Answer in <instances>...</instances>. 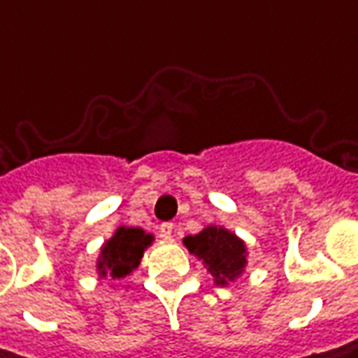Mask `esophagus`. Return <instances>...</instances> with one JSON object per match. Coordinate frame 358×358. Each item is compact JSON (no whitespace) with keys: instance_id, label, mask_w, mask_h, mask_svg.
<instances>
[{"instance_id":"1","label":"esophagus","mask_w":358,"mask_h":358,"mask_svg":"<svg viewBox=\"0 0 358 358\" xmlns=\"http://www.w3.org/2000/svg\"><path fill=\"white\" fill-rule=\"evenodd\" d=\"M173 229H175V224H173V222H162V224H160V229H158V233H160V237H162V239H171Z\"/></svg>"}]
</instances>
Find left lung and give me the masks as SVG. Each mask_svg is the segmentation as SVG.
<instances>
[{"label": "left lung", "mask_w": 358, "mask_h": 358, "mask_svg": "<svg viewBox=\"0 0 358 358\" xmlns=\"http://www.w3.org/2000/svg\"><path fill=\"white\" fill-rule=\"evenodd\" d=\"M183 245L203 264L214 278V285L227 287L235 282L247 266V245L233 231L224 227H206L198 235H187Z\"/></svg>", "instance_id": "obj_1"}]
</instances>
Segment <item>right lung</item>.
I'll return each instance as SVG.
<instances>
[{
    "instance_id": "add662e5",
    "label": "right lung",
    "mask_w": 358,
    "mask_h": 358,
    "mask_svg": "<svg viewBox=\"0 0 358 358\" xmlns=\"http://www.w3.org/2000/svg\"><path fill=\"white\" fill-rule=\"evenodd\" d=\"M155 237L140 227H119L111 239L101 247L96 272L101 278L121 280L129 276L142 262L144 251L152 245Z\"/></svg>"
}]
</instances>
